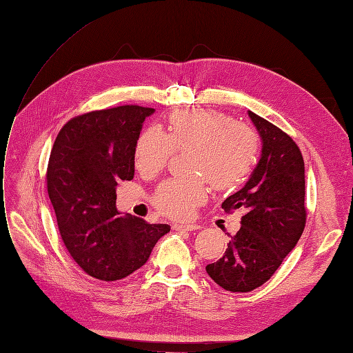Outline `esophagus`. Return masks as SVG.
<instances>
[{
    "label": "esophagus",
    "mask_w": 353,
    "mask_h": 353,
    "mask_svg": "<svg viewBox=\"0 0 353 353\" xmlns=\"http://www.w3.org/2000/svg\"><path fill=\"white\" fill-rule=\"evenodd\" d=\"M199 228L201 227L198 224H173V230L176 231H194Z\"/></svg>",
    "instance_id": "1"
}]
</instances>
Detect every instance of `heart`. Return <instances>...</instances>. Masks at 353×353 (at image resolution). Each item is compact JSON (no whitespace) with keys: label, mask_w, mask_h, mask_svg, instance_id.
I'll use <instances>...</instances> for the list:
<instances>
[{"label":"heart","mask_w":353,"mask_h":353,"mask_svg":"<svg viewBox=\"0 0 353 353\" xmlns=\"http://www.w3.org/2000/svg\"><path fill=\"white\" fill-rule=\"evenodd\" d=\"M259 135L245 123L215 110H180L168 119L167 132L150 126L135 143V167L142 176H155L174 151L189 150V172L194 174L163 181L152 202L161 214L186 219L206 199V176L214 189L239 188L256 161ZM205 176L203 178V176Z\"/></svg>","instance_id":"1"}]
</instances>
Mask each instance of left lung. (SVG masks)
<instances>
[{"label": "left lung", "instance_id": "8db88e82", "mask_svg": "<svg viewBox=\"0 0 353 353\" xmlns=\"http://www.w3.org/2000/svg\"><path fill=\"white\" fill-rule=\"evenodd\" d=\"M262 138V157L243 189L223 210H243L241 228L231 236L224 256L206 266L221 288L250 292L268 282L296 245L305 228L304 159L282 129L249 110Z\"/></svg>", "mask_w": 353, "mask_h": 353}]
</instances>
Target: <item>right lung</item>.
<instances>
[{
	"mask_svg": "<svg viewBox=\"0 0 353 353\" xmlns=\"http://www.w3.org/2000/svg\"><path fill=\"white\" fill-rule=\"evenodd\" d=\"M154 109L119 106L72 117L52 147L46 185L62 241L74 262L100 281L129 276L170 231L116 210V186L132 180L135 143Z\"/></svg>",
	"mask_w": 353,
	"mask_h": 353,
	"instance_id": "obj_1",
	"label": "right lung"
}]
</instances>
